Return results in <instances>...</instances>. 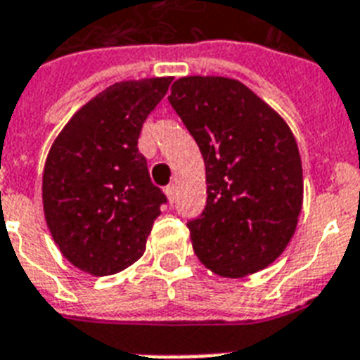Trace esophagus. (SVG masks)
<instances>
[{"label":"esophagus","mask_w":360,"mask_h":360,"mask_svg":"<svg viewBox=\"0 0 360 360\" xmlns=\"http://www.w3.org/2000/svg\"><path fill=\"white\" fill-rule=\"evenodd\" d=\"M166 198H168V201H170V203H174L175 201V186L174 185H170V186H166Z\"/></svg>","instance_id":"1"}]
</instances>
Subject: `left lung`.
I'll return each instance as SVG.
<instances>
[{"label": "left lung", "instance_id": "8db88e82", "mask_svg": "<svg viewBox=\"0 0 360 360\" xmlns=\"http://www.w3.org/2000/svg\"><path fill=\"white\" fill-rule=\"evenodd\" d=\"M168 99L205 162V210L186 224L194 253L229 279L264 270L294 236L303 205L290 127L236 79L181 77Z\"/></svg>", "mask_w": 360, "mask_h": 360}]
</instances>
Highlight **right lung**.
I'll list each match as a JSON object with an SVG mask.
<instances>
[{
    "label": "right lung",
    "mask_w": 360,
    "mask_h": 360,
    "mask_svg": "<svg viewBox=\"0 0 360 360\" xmlns=\"http://www.w3.org/2000/svg\"><path fill=\"white\" fill-rule=\"evenodd\" d=\"M172 77L122 81L99 92L64 125L46 159L42 203L60 253L92 276H112L144 255L162 190L139 153L148 114Z\"/></svg>",
    "instance_id": "add662e5"
}]
</instances>
